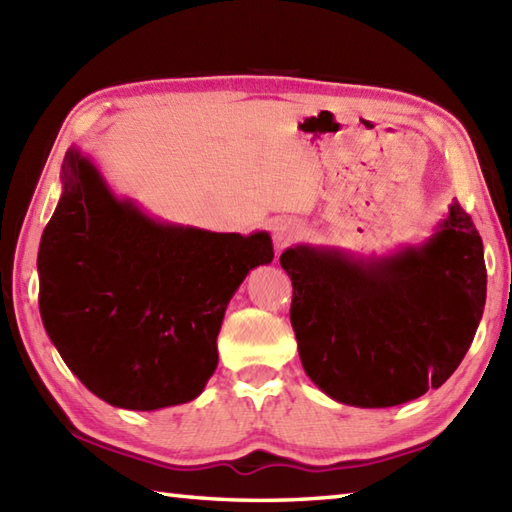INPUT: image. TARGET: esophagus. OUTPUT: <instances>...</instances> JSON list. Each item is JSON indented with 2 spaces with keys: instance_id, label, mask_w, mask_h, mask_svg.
Masks as SVG:
<instances>
[{
  "instance_id": "obj_1",
  "label": "esophagus",
  "mask_w": 512,
  "mask_h": 512,
  "mask_svg": "<svg viewBox=\"0 0 512 512\" xmlns=\"http://www.w3.org/2000/svg\"><path fill=\"white\" fill-rule=\"evenodd\" d=\"M299 235H301V224L290 220V217H286V220H279L273 226V239H275L277 248H286L288 244L295 242Z\"/></svg>"
}]
</instances>
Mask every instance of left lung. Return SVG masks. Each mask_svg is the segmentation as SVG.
I'll return each mask as SVG.
<instances>
[{"mask_svg": "<svg viewBox=\"0 0 512 512\" xmlns=\"http://www.w3.org/2000/svg\"><path fill=\"white\" fill-rule=\"evenodd\" d=\"M279 262L292 281L301 365L343 405L396 407L438 389L484 314L482 237L458 200L427 242L394 255L297 244Z\"/></svg>", "mask_w": 512, "mask_h": 512, "instance_id": "1", "label": "left lung"}]
</instances>
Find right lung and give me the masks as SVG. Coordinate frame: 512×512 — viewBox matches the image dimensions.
<instances>
[{
	"mask_svg": "<svg viewBox=\"0 0 512 512\" xmlns=\"http://www.w3.org/2000/svg\"><path fill=\"white\" fill-rule=\"evenodd\" d=\"M43 228L39 312L70 372L114 407L156 411L202 394L228 301L273 239L160 222L116 198L70 147Z\"/></svg>",
	"mask_w": 512,
	"mask_h": 512,
	"instance_id": "obj_1",
	"label": "right lung"
}]
</instances>
